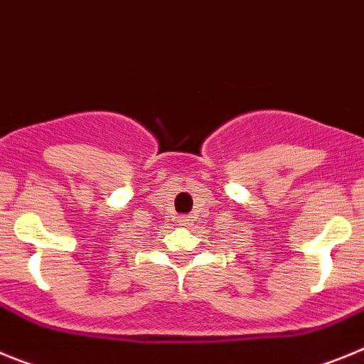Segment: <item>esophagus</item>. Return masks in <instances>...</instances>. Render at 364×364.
<instances>
[{
	"label": "esophagus",
	"instance_id": "1",
	"mask_svg": "<svg viewBox=\"0 0 364 364\" xmlns=\"http://www.w3.org/2000/svg\"><path fill=\"white\" fill-rule=\"evenodd\" d=\"M189 220H191V217H186V215H182V217H178V222L182 224V226H186V224H189Z\"/></svg>",
	"mask_w": 364,
	"mask_h": 364
}]
</instances>
